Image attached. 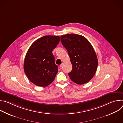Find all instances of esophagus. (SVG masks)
Instances as JSON below:
<instances>
[{
	"label": "esophagus",
	"instance_id": "esophagus-1",
	"mask_svg": "<svg viewBox=\"0 0 123 123\" xmlns=\"http://www.w3.org/2000/svg\"><path fill=\"white\" fill-rule=\"evenodd\" d=\"M63 66H64V63H62V64L60 65V68H62Z\"/></svg>",
	"mask_w": 123,
	"mask_h": 123
}]
</instances>
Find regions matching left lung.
I'll return each instance as SVG.
<instances>
[{"instance_id": "1", "label": "left lung", "mask_w": 123, "mask_h": 123, "mask_svg": "<svg viewBox=\"0 0 123 123\" xmlns=\"http://www.w3.org/2000/svg\"><path fill=\"white\" fill-rule=\"evenodd\" d=\"M62 44L68 51L73 66L68 75L72 81L82 85L94 76L98 66L94 49L86 38L76 34H67L60 37Z\"/></svg>"}]
</instances>
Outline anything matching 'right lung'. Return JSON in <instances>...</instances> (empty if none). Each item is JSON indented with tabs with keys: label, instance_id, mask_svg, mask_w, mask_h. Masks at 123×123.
Instances as JSON below:
<instances>
[{
	"label": "right lung",
	"instance_id": "1",
	"mask_svg": "<svg viewBox=\"0 0 123 123\" xmlns=\"http://www.w3.org/2000/svg\"><path fill=\"white\" fill-rule=\"evenodd\" d=\"M60 41L59 36H46L35 41L25 56V73L34 85L46 86L51 84L58 71L52 51Z\"/></svg>",
	"mask_w": 123,
	"mask_h": 123
}]
</instances>
